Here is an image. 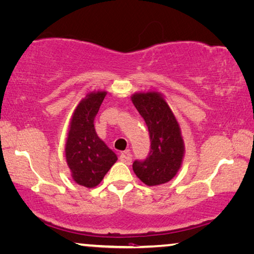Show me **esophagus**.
I'll list each match as a JSON object with an SVG mask.
<instances>
[{
	"instance_id": "1",
	"label": "esophagus",
	"mask_w": 254,
	"mask_h": 254,
	"mask_svg": "<svg viewBox=\"0 0 254 254\" xmlns=\"http://www.w3.org/2000/svg\"><path fill=\"white\" fill-rule=\"evenodd\" d=\"M119 160H120V161H122V162L126 163V165H130V163H131V158H130L129 151H125V152H123V153L120 154Z\"/></svg>"
}]
</instances>
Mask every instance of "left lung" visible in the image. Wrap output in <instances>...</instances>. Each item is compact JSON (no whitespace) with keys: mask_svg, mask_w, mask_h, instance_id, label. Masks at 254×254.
Listing matches in <instances>:
<instances>
[{"mask_svg":"<svg viewBox=\"0 0 254 254\" xmlns=\"http://www.w3.org/2000/svg\"><path fill=\"white\" fill-rule=\"evenodd\" d=\"M131 101L149 129L151 146L144 160H135L132 170L144 184L161 185L175 177L184 157V140L176 118L157 92L138 93Z\"/></svg>","mask_w":254,"mask_h":254,"instance_id":"left-lung-1","label":"left lung"}]
</instances>
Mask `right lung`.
<instances>
[{"label": "right lung", "instance_id": "1", "mask_svg": "<svg viewBox=\"0 0 254 254\" xmlns=\"http://www.w3.org/2000/svg\"><path fill=\"white\" fill-rule=\"evenodd\" d=\"M107 92L91 93L73 112L65 143V159L77 184L95 187L117 161V155L96 135L94 119Z\"/></svg>", "mask_w": 254, "mask_h": 254}]
</instances>
